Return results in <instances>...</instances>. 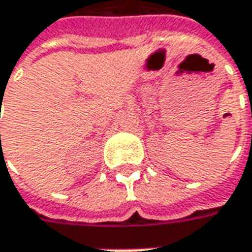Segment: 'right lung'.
<instances>
[{
	"instance_id": "1",
	"label": "right lung",
	"mask_w": 252,
	"mask_h": 252,
	"mask_svg": "<svg viewBox=\"0 0 252 252\" xmlns=\"http://www.w3.org/2000/svg\"><path fill=\"white\" fill-rule=\"evenodd\" d=\"M0 137H1V134H0Z\"/></svg>"
}]
</instances>
